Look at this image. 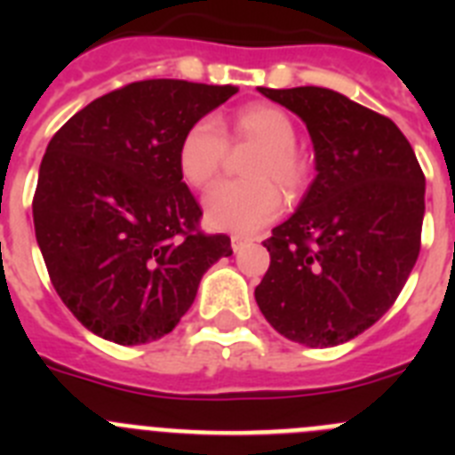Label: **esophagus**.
Segmentation results:
<instances>
[{
    "instance_id": "obj_1",
    "label": "esophagus",
    "mask_w": 455,
    "mask_h": 455,
    "mask_svg": "<svg viewBox=\"0 0 455 455\" xmlns=\"http://www.w3.org/2000/svg\"><path fill=\"white\" fill-rule=\"evenodd\" d=\"M232 251H235V252H239L241 251V248H243V246H248V243H251V236H246V235H232Z\"/></svg>"
}]
</instances>
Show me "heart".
Instances as JSON below:
<instances>
[{
	"label": "heart",
	"instance_id": "1",
	"mask_svg": "<svg viewBox=\"0 0 455 455\" xmlns=\"http://www.w3.org/2000/svg\"><path fill=\"white\" fill-rule=\"evenodd\" d=\"M296 124L291 116L273 104L241 107L228 130L212 116L188 124L178 146V171L193 188H204L219 175L232 146H257L248 156L246 178L219 182L204 196V216L216 230L252 232L273 220L283 207L281 188L296 198L307 187L309 166L296 150Z\"/></svg>",
	"mask_w": 455,
	"mask_h": 455
}]
</instances>
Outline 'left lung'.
<instances>
[{
	"instance_id": "1",
	"label": "left lung",
	"mask_w": 455,
	"mask_h": 455,
	"mask_svg": "<svg viewBox=\"0 0 455 455\" xmlns=\"http://www.w3.org/2000/svg\"><path fill=\"white\" fill-rule=\"evenodd\" d=\"M303 118L316 178L291 219L264 241L255 287L268 323L305 347H337L394 305L415 267L424 172L387 116L319 86L257 88Z\"/></svg>"
}]
</instances>
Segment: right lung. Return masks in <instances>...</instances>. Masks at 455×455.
I'll return each instance as SVG.
<instances>
[{
	"label": "right lung",
	"mask_w": 455,
	"mask_h": 455,
	"mask_svg": "<svg viewBox=\"0 0 455 455\" xmlns=\"http://www.w3.org/2000/svg\"><path fill=\"white\" fill-rule=\"evenodd\" d=\"M236 91L143 79L92 100L52 136L31 204L36 239L56 293L98 337L136 347L168 335L204 271L232 255L230 236L200 230L178 146Z\"/></svg>",
	"instance_id": "right-lung-1"
}]
</instances>
